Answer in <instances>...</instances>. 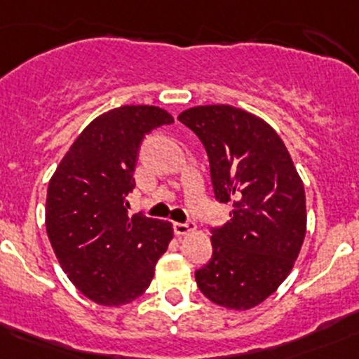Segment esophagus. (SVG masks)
Returning a JSON list of instances; mask_svg holds the SVG:
<instances>
[{
    "instance_id": "esophagus-1",
    "label": "esophagus",
    "mask_w": 359,
    "mask_h": 359,
    "mask_svg": "<svg viewBox=\"0 0 359 359\" xmlns=\"http://www.w3.org/2000/svg\"><path fill=\"white\" fill-rule=\"evenodd\" d=\"M172 228H175V233L176 235H187L190 233V231H195V223L194 221H187V223H175L172 224Z\"/></svg>"
}]
</instances>
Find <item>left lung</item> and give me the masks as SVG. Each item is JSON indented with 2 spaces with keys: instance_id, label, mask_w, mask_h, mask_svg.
I'll return each instance as SVG.
<instances>
[{
  "instance_id": "obj_1",
  "label": "left lung",
  "mask_w": 359,
  "mask_h": 359,
  "mask_svg": "<svg viewBox=\"0 0 359 359\" xmlns=\"http://www.w3.org/2000/svg\"><path fill=\"white\" fill-rule=\"evenodd\" d=\"M209 157L214 195L230 221L210 228L212 257L195 271L202 294L250 309L287 278L306 235V194L289 150L268 123L231 105L180 114Z\"/></svg>"
}]
</instances>
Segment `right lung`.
Listing matches in <instances>:
<instances>
[{
	"instance_id": "obj_1",
	"label": "right lung",
	"mask_w": 359,
	"mask_h": 359,
	"mask_svg": "<svg viewBox=\"0 0 359 359\" xmlns=\"http://www.w3.org/2000/svg\"><path fill=\"white\" fill-rule=\"evenodd\" d=\"M158 107L124 105L86 126L51 176L46 231L62 269L103 306L135 301L149 289L172 238L169 221L129 217L136 161L145 135L172 124Z\"/></svg>"
}]
</instances>
